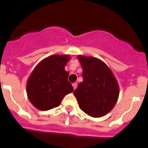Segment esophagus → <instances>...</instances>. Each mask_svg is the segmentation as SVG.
Segmentation results:
<instances>
[{
  "label": "esophagus",
  "mask_w": 148,
  "mask_h": 148,
  "mask_svg": "<svg viewBox=\"0 0 148 148\" xmlns=\"http://www.w3.org/2000/svg\"><path fill=\"white\" fill-rule=\"evenodd\" d=\"M73 88H74V90H76V88H77V83H73Z\"/></svg>",
  "instance_id": "esophagus-1"
}]
</instances>
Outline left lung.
I'll use <instances>...</instances> for the list:
<instances>
[{
  "label": "left lung",
  "mask_w": 148,
  "mask_h": 148,
  "mask_svg": "<svg viewBox=\"0 0 148 148\" xmlns=\"http://www.w3.org/2000/svg\"><path fill=\"white\" fill-rule=\"evenodd\" d=\"M83 81L74 90L80 108L92 117L109 113L119 97V85L110 68L99 58L77 55Z\"/></svg>",
  "instance_id": "obj_1"
}]
</instances>
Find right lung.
<instances>
[{
  "mask_svg": "<svg viewBox=\"0 0 148 148\" xmlns=\"http://www.w3.org/2000/svg\"><path fill=\"white\" fill-rule=\"evenodd\" d=\"M71 57L53 55L40 61L27 81L28 100L39 110L47 111L60 105L74 88L69 82V73L65 71Z\"/></svg>",
  "mask_w": 148,
  "mask_h": 148,
  "instance_id": "add662e5",
  "label": "right lung"
}]
</instances>
